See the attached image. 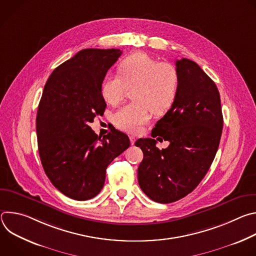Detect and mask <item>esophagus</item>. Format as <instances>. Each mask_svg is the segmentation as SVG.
I'll return each mask as SVG.
<instances>
[{
	"instance_id": "obj_1",
	"label": "esophagus",
	"mask_w": 256,
	"mask_h": 256,
	"mask_svg": "<svg viewBox=\"0 0 256 256\" xmlns=\"http://www.w3.org/2000/svg\"><path fill=\"white\" fill-rule=\"evenodd\" d=\"M136 138L134 136H130V144H134L136 142Z\"/></svg>"
}]
</instances>
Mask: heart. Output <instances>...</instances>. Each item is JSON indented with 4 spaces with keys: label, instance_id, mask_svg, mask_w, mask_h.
Masks as SVG:
<instances>
[{
    "label": "heart",
    "instance_id": "b5f03b06",
    "mask_svg": "<svg viewBox=\"0 0 256 256\" xmlns=\"http://www.w3.org/2000/svg\"><path fill=\"white\" fill-rule=\"evenodd\" d=\"M178 82V72L172 64L134 52L118 64V76L105 79L101 93L106 103L116 106L124 100L126 89L132 88L134 101L118 110L112 122L118 128L134 134L149 122L151 112L163 114L172 106Z\"/></svg>",
    "mask_w": 256,
    "mask_h": 256
}]
</instances>
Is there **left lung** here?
<instances>
[{
	"mask_svg": "<svg viewBox=\"0 0 256 256\" xmlns=\"http://www.w3.org/2000/svg\"><path fill=\"white\" fill-rule=\"evenodd\" d=\"M175 64L176 98L152 130L153 138L170 144L159 150L154 138L134 142L144 154L138 169L140 188L160 204L184 198L200 184L214 161L223 130L220 93L214 81L194 60L182 58Z\"/></svg>",
	"mask_w": 256,
	"mask_h": 256,
	"instance_id": "8db88e82",
	"label": "left lung"
}]
</instances>
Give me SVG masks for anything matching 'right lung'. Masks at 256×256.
Wrapping results in <instances>:
<instances>
[{
    "label": "right lung",
    "mask_w": 256,
    "mask_h": 256,
    "mask_svg": "<svg viewBox=\"0 0 256 256\" xmlns=\"http://www.w3.org/2000/svg\"><path fill=\"white\" fill-rule=\"evenodd\" d=\"M122 54L82 50L56 68L44 86L36 116L40 157L54 186L70 198L96 196L107 166L130 144L116 128L101 138L89 126L105 110L102 83Z\"/></svg>",
    "instance_id": "obj_1"
}]
</instances>
